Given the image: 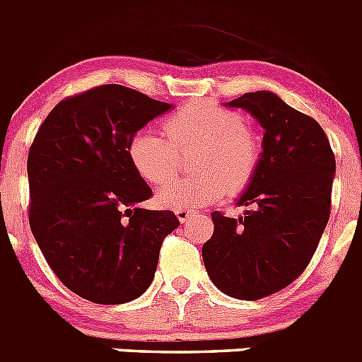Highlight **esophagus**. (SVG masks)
<instances>
[{"label": "esophagus", "mask_w": 362, "mask_h": 362, "mask_svg": "<svg viewBox=\"0 0 362 362\" xmlns=\"http://www.w3.org/2000/svg\"><path fill=\"white\" fill-rule=\"evenodd\" d=\"M197 212H194V210L190 209H175V216H177V219L181 221V223H187V221H190L192 217L196 216Z\"/></svg>", "instance_id": "obj_1"}]
</instances>
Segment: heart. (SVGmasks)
I'll list each match as a JSON object with an SVG mask.
<instances>
[{
	"mask_svg": "<svg viewBox=\"0 0 362 362\" xmlns=\"http://www.w3.org/2000/svg\"><path fill=\"white\" fill-rule=\"evenodd\" d=\"M165 136L139 130L129 141V159L148 185H163L175 174L177 152L196 148L192 170L197 174L170 181L158 201L168 209H197L238 194L254 177L261 159V137L233 108L192 101L163 121Z\"/></svg>",
	"mask_w": 362,
	"mask_h": 362,
	"instance_id": "1",
	"label": "heart"
}]
</instances>
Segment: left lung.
Returning a JSON list of instances; mask_svg holds the SVG:
<instances>
[{"label": "left lung", "instance_id": "obj_1", "mask_svg": "<svg viewBox=\"0 0 362 362\" xmlns=\"http://www.w3.org/2000/svg\"><path fill=\"white\" fill-rule=\"evenodd\" d=\"M228 107L261 123L263 153L238 201L250 210L239 219L212 212L203 261L221 292L255 300L293 283L317 250L330 219L335 156L321 124L272 92H248Z\"/></svg>", "mask_w": 362, "mask_h": 362}]
</instances>
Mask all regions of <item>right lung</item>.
I'll list each match as a JSON object with an SVG mask.
<instances>
[{"label":"right lung","instance_id":"right-lung-1","mask_svg":"<svg viewBox=\"0 0 362 362\" xmlns=\"http://www.w3.org/2000/svg\"><path fill=\"white\" fill-rule=\"evenodd\" d=\"M172 105L123 85L69 95L28 150V223L57 279L83 299L123 305L148 288L179 219L139 209L152 188L130 165V137Z\"/></svg>","mask_w":362,"mask_h":362}]
</instances>
